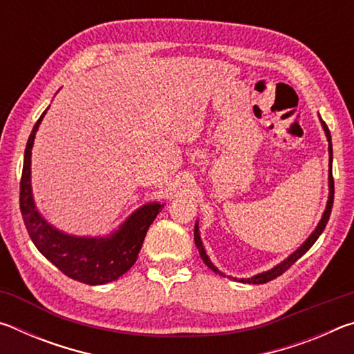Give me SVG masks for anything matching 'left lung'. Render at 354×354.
<instances>
[{"label":"left lung","mask_w":354,"mask_h":354,"mask_svg":"<svg viewBox=\"0 0 354 354\" xmlns=\"http://www.w3.org/2000/svg\"><path fill=\"white\" fill-rule=\"evenodd\" d=\"M320 123H322V128L323 131H325V136L328 139V153H329V170H328V187H329V195H328V201H326V207H325V212H323L322 218L319 221V225L315 226V230L313 231V234H310L306 241L303 242V245H299V248H297L295 251L290 256H287L284 261H281L279 263H277L273 268H270V270L267 272H262V273H257L254 274V277L251 278H232V277H227V278H232L234 281H239V283H248V284H263V283H268V281H272L274 278H278L279 274H283L287 268H290L292 263H295L299 257H301L306 251L313 247V245L315 243L317 239H319V236L323 232V230H325V226L328 223L329 220V215H331V209H333V203H334V179H333V143H331V134H329V129L326 127V123L323 122V120L320 118ZM194 239H195V245L196 248H198V253L201 256L203 262L206 263V266L211 268L212 272H215L217 274H220V277H226V274L223 272H220L217 267L214 266V263L211 262V259H209V256L206 254V250H205V245H203L201 242V236H200V227H198V221L195 223V230H194Z\"/></svg>","instance_id":"left-lung-1"}]
</instances>
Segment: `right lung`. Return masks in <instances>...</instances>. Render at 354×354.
Returning <instances> with one entry per match:
<instances>
[{
  "mask_svg": "<svg viewBox=\"0 0 354 354\" xmlns=\"http://www.w3.org/2000/svg\"><path fill=\"white\" fill-rule=\"evenodd\" d=\"M46 111L34 124L25 149L20 183V209L23 221H25L28 234L37 250L48 261L55 263L64 274L84 284H107L118 279L134 266L143 241H145L148 227L154 221L156 215L162 211L164 203L162 205L156 201L147 203L136 209L118 226V230L112 231L109 236H71L48 223L35 206L31 185L32 145L35 133H37Z\"/></svg>",
  "mask_w": 354,
  "mask_h": 354,
  "instance_id": "right-lung-1",
  "label": "right lung"
}]
</instances>
